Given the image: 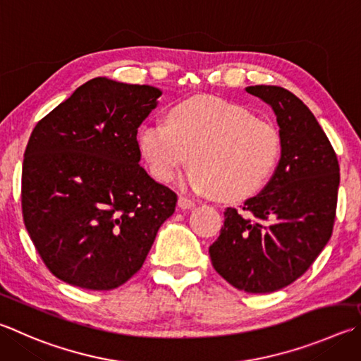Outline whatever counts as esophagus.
Segmentation results:
<instances>
[{
  "label": "esophagus",
  "mask_w": 361,
  "mask_h": 361,
  "mask_svg": "<svg viewBox=\"0 0 361 361\" xmlns=\"http://www.w3.org/2000/svg\"><path fill=\"white\" fill-rule=\"evenodd\" d=\"M178 207L181 209H191V208L195 207V202L191 200V199H188V197H183V195H181V197L178 199Z\"/></svg>",
  "instance_id": "obj_1"
}]
</instances>
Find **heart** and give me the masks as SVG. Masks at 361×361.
<instances>
[{
    "label": "heart",
    "instance_id": "b5f03b06",
    "mask_svg": "<svg viewBox=\"0 0 361 361\" xmlns=\"http://www.w3.org/2000/svg\"><path fill=\"white\" fill-rule=\"evenodd\" d=\"M142 158L159 181L172 180L191 158L185 185L195 192L237 200L268 180L281 154L274 124L214 96L176 102L167 121H148L137 134Z\"/></svg>",
    "mask_w": 361,
    "mask_h": 361
}]
</instances>
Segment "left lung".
I'll use <instances>...</instances> for the list:
<instances>
[{"instance_id": "obj_1", "label": "left lung", "mask_w": 361, "mask_h": 361, "mask_svg": "<svg viewBox=\"0 0 361 361\" xmlns=\"http://www.w3.org/2000/svg\"><path fill=\"white\" fill-rule=\"evenodd\" d=\"M246 93L270 104L281 135V159L262 191L243 209L227 208L209 246L214 270L249 293H268L307 271L331 237L339 164L316 116L289 90L273 85Z\"/></svg>"}]
</instances>
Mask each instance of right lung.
Returning <instances> with one entry per match:
<instances>
[{"label": "right lung", "mask_w": 361, "mask_h": 361, "mask_svg": "<svg viewBox=\"0 0 361 361\" xmlns=\"http://www.w3.org/2000/svg\"><path fill=\"white\" fill-rule=\"evenodd\" d=\"M161 91L96 77L32 129L22 167V214L58 279L110 290L140 270L176 194L140 166L137 129Z\"/></svg>", "instance_id": "add662e5"}]
</instances>
